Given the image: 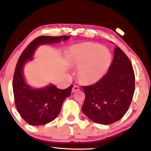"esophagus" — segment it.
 <instances>
[{
  "label": "esophagus",
  "mask_w": 151,
  "mask_h": 151,
  "mask_svg": "<svg viewBox=\"0 0 151 151\" xmlns=\"http://www.w3.org/2000/svg\"><path fill=\"white\" fill-rule=\"evenodd\" d=\"M79 89H80V88H79V86H77V85H75V86H74L73 88H72V93H74V92H76V91H79Z\"/></svg>",
  "instance_id": "esophagus-1"
}]
</instances>
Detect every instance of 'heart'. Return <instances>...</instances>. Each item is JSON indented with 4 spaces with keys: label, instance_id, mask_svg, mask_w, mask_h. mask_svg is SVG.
Segmentation results:
<instances>
[{
    "label": "heart",
    "instance_id": "1",
    "mask_svg": "<svg viewBox=\"0 0 151 151\" xmlns=\"http://www.w3.org/2000/svg\"><path fill=\"white\" fill-rule=\"evenodd\" d=\"M111 53L99 44L85 42L71 48V62L79 68L78 77L85 83H95L105 74L111 63Z\"/></svg>",
    "mask_w": 151,
    "mask_h": 151
}]
</instances>
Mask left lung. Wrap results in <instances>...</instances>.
Instances as JSON below:
<instances>
[{
	"instance_id": "1",
	"label": "left lung",
	"mask_w": 151,
	"mask_h": 151,
	"mask_svg": "<svg viewBox=\"0 0 151 151\" xmlns=\"http://www.w3.org/2000/svg\"><path fill=\"white\" fill-rule=\"evenodd\" d=\"M85 93L82 111L91 121L109 125L123 117L130 105L135 88L132 65L118 47L109 71L94 84L81 86Z\"/></svg>"
}]
</instances>
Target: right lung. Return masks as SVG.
I'll return each instance as SVG.
<instances>
[{
	"label": "right lung",
	"mask_w": 151,
	"mask_h": 151,
	"mask_svg": "<svg viewBox=\"0 0 151 151\" xmlns=\"http://www.w3.org/2000/svg\"><path fill=\"white\" fill-rule=\"evenodd\" d=\"M69 38L68 35L37 37L24 49L17 61L12 84L14 103L21 117L29 125H45L53 121L60 113L65 99L71 94L73 85L63 90L54 85L42 89H33L24 81L23 66L32 58L40 45L59 42Z\"/></svg>",
	"instance_id": "1"
}]
</instances>
